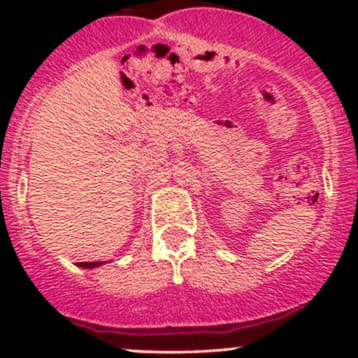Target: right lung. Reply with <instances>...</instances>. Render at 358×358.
I'll list each match as a JSON object with an SVG mask.
<instances>
[{"mask_svg": "<svg viewBox=\"0 0 358 358\" xmlns=\"http://www.w3.org/2000/svg\"><path fill=\"white\" fill-rule=\"evenodd\" d=\"M103 262H79L78 265L79 266H85V268H93V266H99V265H102Z\"/></svg>", "mask_w": 358, "mask_h": 358, "instance_id": "right-lung-1", "label": "right lung"}]
</instances>
